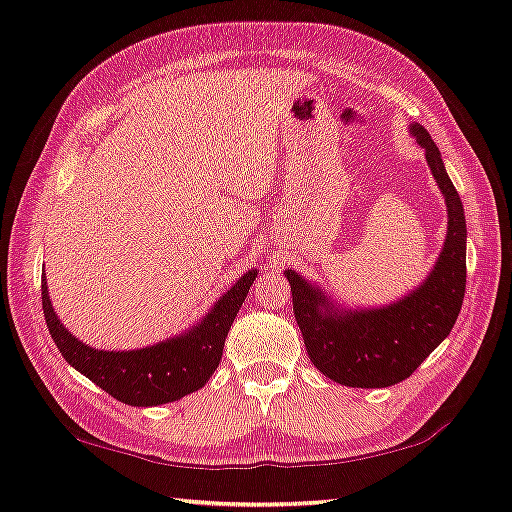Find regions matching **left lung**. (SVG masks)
I'll return each instance as SVG.
<instances>
[{
	"mask_svg": "<svg viewBox=\"0 0 512 512\" xmlns=\"http://www.w3.org/2000/svg\"><path fill=\"white\" fill-rule=\"evenodd\" d=\"M411 135L424 149L447 205L445 246L427 280L393 305L343 309L296 271H284L311 363L343 386L386 388L400 384L447 339L461 314L467 277L463 203L431 135L420 124L411 126Z\"/></svg>",
	"mask_w": 512,
	"mask_h": 512,
	"instance_id": "obj_1",
	"label": "left lung"
}]
</instances>
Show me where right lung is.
Wrapping results in <instances>:
<instances>
[{"label":"right lung","mask_w":512,"mask_h":512,"mask_svg":"<svg viewBox=\"0 0 512 512\" xmlns=\"http://www.w3.org/2000/svg\"><path fill=\"white\" fill-rule=\"evenodd\" d=\"M255 277L257 268L241 275L192 329L142 350H94L69 334L51 307L45 277H42V311L51 339L69 366L119 402L158 406L176 402L210 381L221 361L225 336L239 307L244 305Z\"/></svg>","instance_id":"obj_1"}]
</instances>
